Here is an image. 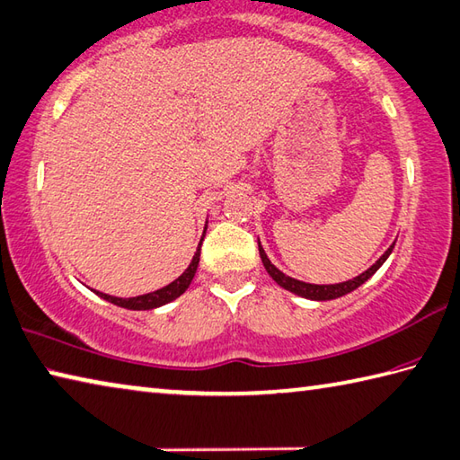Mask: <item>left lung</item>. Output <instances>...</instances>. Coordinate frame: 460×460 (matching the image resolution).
Listing matches in <instances>:
<instances>
[{
  "mask_svg": "<svg viewBox=\"0 0 460 460\" xmlns=\"http://www.w3.org/2000/svg\"><path fill=\"white\" fill-rule=\"evenodd\" d=\"M394 244L386 250V252L380 256L375 264H372L367 272H362L360 276H357V279L352 280H346V282H341V284H308V282H300V280H294L290 279V276H286L284 272H280L279 268H276L270 260H268L266 252L262 250V246L258 244V250H260V258H262V264L266 268V272L272 276L274 282H279L282 288L290 290L294 294H298V296L302 298H310V300H334V298H341L344 296V294H349L352 290H357L360 284H365L372 274H375L380 266L385 264V260L391 256Z\"/></svg>",
  "mask_w": 460,
  "mask_h": 460,
  "instance_id": "8db88e82",
  "label": "left lung"
}]
</instances>
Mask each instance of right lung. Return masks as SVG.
Instances as JSON below:
<instances>
[{
  "instance_id": "obj_1",
  "label": "right lung",
  "mask_w": 460,
  "mask_h": 460,
  "mask_svg": "<svg viewBox=\"0 0 460 460\" xmlns=\"http://www.w3.org/2000/svg\"><path fill=\"white\" fill-rule=\"evenodd\" d=\"M202 240H204V236H202ZM200 246H202V242L198 244V250H196V254L192 258V262H190V266L186 268L184 274L178 276L174 282L164 286V288H160V290L144 294V296H134V298H116V296H108V294H102V292H95V294H100L103 300L111 302V305L122 306V308H128V310H152V308H158L162 305H168V302L178 298L180 294H184L186 288L190 286V282H192L198 262H200Z\"/></svg>"
}]
</instances>
